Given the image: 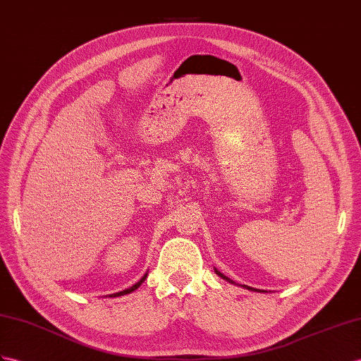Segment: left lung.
Returning <instances> with one entry per match:
<instances>
[{
  "label": "left lung",
  "instance_id": "1",
  "mask_svg": "<svg viewBox=\"0 0 361 361\" xmlns=\"http://www.w3.org/2000/svg\"><path fill=\"white\" fill-rule=\"evenodd\" d=\"M215 273L218 274V276H221V277H223V279H226L227 282H230V283H235L232 279H228V277L227 276H224L223 273H219L216 269H215ZM241 286H244V288H247V290H252V291H257V293H264L262 290H256V288H252V286H248V285H241Z\"/></svg>",
  "mask_w": 361,
  "mask_h": 361
}]
</instances>
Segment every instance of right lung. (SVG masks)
I'll list each match as a JSON object with an SVG mask.
<instances>
[{
  "label": "right lung",
  "mask_w": 361,
  "mask_h": 361,
  "mask_svg": "<svg viewBox=\"0 0 361 361\" xmlns=\"http://www.w3.org/2000/svg\"><path fill=\"white\" fill-rule=\"evenodd\" d=\"M146 276H147V273L142 277L140 281H138L135 285H133V286H129V288H126V290H123V291H120V293H114V294H109V298H118V295H125V294H129V293H133L134 290H137L138 286H140L143 282H145V279H146Z\"/></svg>",
  "instance_id": "add662e5"
}]
</instances>
